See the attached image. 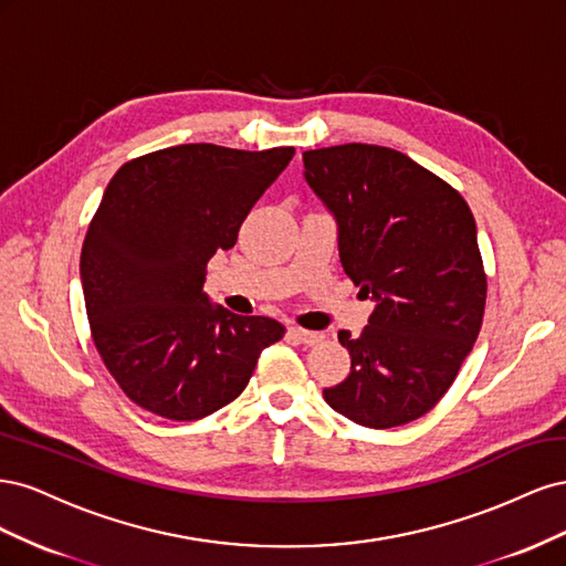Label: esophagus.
Segmentation results:
<instances>
[{
    "mask_svg": "<svg viewBox=\"0 0 566 566\" xmlns=\"http://www.w3.org/2000/svg\"><path fill=\"white\" fill-rule=\"evenodd\" d=\"M287 335L293 337L295 342H300V345H306V347H312V345H316V342L323 339L321 333L304 331V328H297V325H293V328H287Z\"/></svg>",
    "mask_w": 566,
    "mask_h": 566,
    "instance_id": "1",
    "label": "esophagus"
}]
</instances>
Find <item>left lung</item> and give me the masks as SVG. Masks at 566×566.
Segmentation results:
<instances>
[{"mask_svg": "<svg viewBox=\"0 0 566 566\" xmlns=\"http://www.w3.org/2000/svg\"><path fill=\"white\" fill-rule=\"evenodd\" d=\"M304 179L337 227L339 262L375 304L345 380L323 389L339 416L373 430L418 420L472 352L486 276L462 196L403 153L345 144L302 153Z\"/></svg>", "mask_w": 566, "mask_h": 566, "instance_id": "obj_1", "label": "left lung"}]
</instances>
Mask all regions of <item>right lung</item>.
Returning a JSON list of instances; mask_svg holds the SVG:
<instances>
[{
	"label": "right lung",
	"mask_w": 566,
	"mask_h": 566,
	"mask_svg": "<svg viewBox=\"0 0 566 566\" xmlns=\"http://www.w3.org/2000/svg\"><path fill=\"white\" fill-rule=\"evenodd\" d=\"M295 148L184 144L136 158L106 186L80 279L94 345L127 397L167 420H200L241 394L269 316H235L202 293L205 266L238 241L252 205Z\"/></svg>",
	"instance_id": "add662e5"
}]
</instances>
